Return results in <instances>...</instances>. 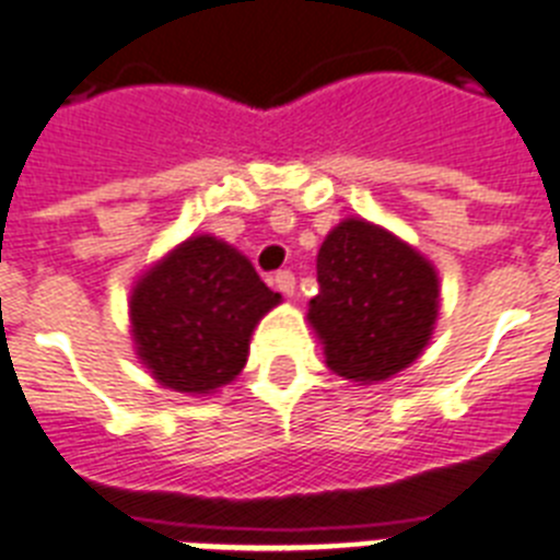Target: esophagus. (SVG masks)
<instances>
[{"instance_id": "obj_1", "label": "esophagus", "mask_w": 560, "mask_h": 560, "mask_svg": "<svg viewBox=\"0 0 560 560\" xmlns=\"http://www.w3.org/2000/svg\"><path fill=\"white\" fill-rule=\"evenodd\" d=\"M271 283H275L277 291H283L285 296H294L296 280H294V275H291V271H277L275 280H271Z\"/></svg>"}]
</instances>
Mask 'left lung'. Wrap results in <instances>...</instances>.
<instances>
[{
    "label": "left lung",
    "mask_w": 560,
    "mask_h": 560,
    "mask_svg": "<svg viewBox=\"0 0 560 560\" xmlns=\"http://www.w3.org/2000/svg\"><path fill=\"white\" fill-rule=\"evenodd\" d=\"M316 280L308 323L341 378L389 381L432 341L438 269L395 232L368 219L339 221L319 246Z\"/></svg>",
    "instance_id": "obj_1"
}]
</instances>
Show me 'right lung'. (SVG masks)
Instances as JSON below:
<instances>
[{"label":"right lung","instance_id":"1","mask_svg":"<svg viewBox=\"0 0 560 560\" xmlns=\"http://www.w3.org/2000/svg\"><path fill=\"white\" fill-rule=\"evenodd\" d=\"M275 305L280 294L249 257L215 235H190L133 283V350L165 389L212 395L244 370L252 330Z\"/></svg>","mask_w":560,"mask_h":560}]
</instances>
